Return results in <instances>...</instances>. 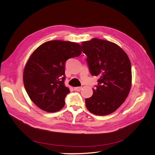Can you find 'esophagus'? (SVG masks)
<instances>
[{
  "mask_svg": "<svg viewBox=\"0 0 155 155\" xmlns=\"http://www.w3.org/2000/svg\"><path fill=\"white\" fill-rule=\"evenodd\" d=\"M82 89L81 87H76L74 88V89L76 91H81Z\"/></svg>",
  "mask_w": 155,
  "mask_h": 155,
  "instance_id": "1",
  "label": "esophagus"
}]
</instances>
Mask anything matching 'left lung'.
Here are the masks:
<instances>
[{"label":"left lung","instance_id":"8db88e82","mask_svg":"<svg viewBox=\"0 0 155 155\" xmlns=\"http://www.w3.org/2000/svg\"><path fill=\"white\" fill-rule=\"evenodd\" d=\"M90 73L99 78L93 96L86 99V108L97 116L114 112L128 97L131 86L130 60L116 44L93 38L81 43Z\"/></svg>","mask_w":155,"mask_h":155}]
</instances>
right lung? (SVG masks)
I'll return each instance as SVG.
<instances>
[{
  "instance_id": "1",
  "label": "right lung",
  "mask_w": 155,
  "mask_h": 155,
  "mask_svg": "<svg viewBox=\"0 0 155 155\" xmlns=\"http://www.w3.org/2000/svg\"><path fill=\"white\" fill-rule=\"evenodd\" d=\"M78 43L54 40L41 44L27 61L23 82L32 101L43 111L56 112L64 106L70 93L64 85L65 62L81 54Z\"/></svg>"
}]
</instances>
